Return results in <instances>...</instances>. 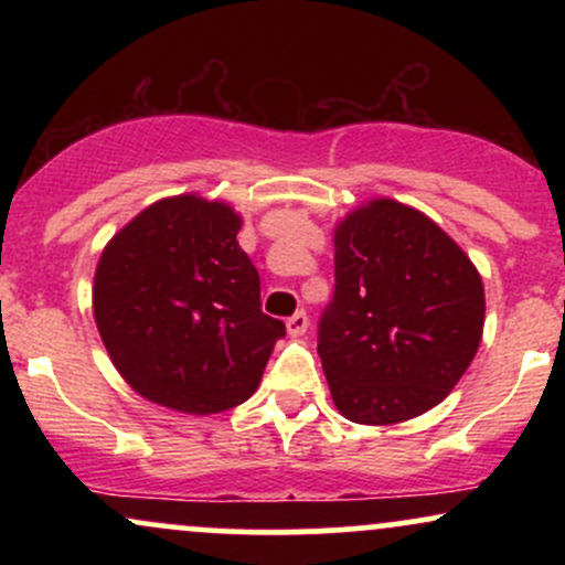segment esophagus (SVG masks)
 <instances>
[{"mask_svg":"<svg viewBox=\"0 0 565 565\" xmlns=\"http://www.w3.org/2000/svg\"><path fill=\"white\" fill-rule=\"evenodd\" d=\"M305 329H308V313H305V310H297V313L287 321V332L291 337H302Z\"/></svg>","mask_w":565,"mask_h":565,"instance_id":"obj_1","label":"esophagus"}]
</instances>
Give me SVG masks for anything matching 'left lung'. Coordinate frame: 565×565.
Masks as SVG:
<instances>
[{"instance_id":"8db88e82","label":"left lung","mask_w":565,"mask_h":565,"mask_svg":"<svg viewBox=\"0 0 565 565\" xmlns=\"http://www.w3.org/2000/svg\"><path fill=\"white\" fill-rule=\"evenodd\" d=\"M334 300L319 355L337 412L395 425L454 391L483 337L478 268L425 212L372 199L334 225Z\"/></svg>"}]
</instances>
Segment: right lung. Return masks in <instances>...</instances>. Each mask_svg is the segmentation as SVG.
<instances>
[{
    "label": "right lung",
    "mask_w": 565,
    "mask_h": 565,
    "mask_svg": "<svg viewBox=\"0 0 565 565\" xmlns=\"http://www.w3.org/2000/svg\"><path fill=\"white\" fill-rule=\"evenodd\" d=\"M238 231L231 204L180 193L146 206L103 249L97 332L116 372L151 404L199 417L244 404L287 334L263 313Z\"/></svg>",
    "instance_id": "right-lung-1"
}]
</instances>
